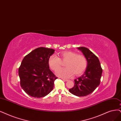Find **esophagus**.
I'll use <instances>...</instances> for the list:
<instances>
[{
    "mask_svg": "<svg viewBox=\"0 0 121 121\" xmlns=\"http://www.w3.org/2000/svg\"><path fill=\"white\" fill-rule=\"evenodd\" d=\"M62 80H63L64 81H65V82H66V81H68V80H67V79H63V78H62Z\"/></svg>",
    "mask_w": 121,
    "mask_h": 121,
    "instance_id": "1",
    "label": "esophagus"
}]
</instances>
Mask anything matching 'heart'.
Returning <instances> with one entry per match:
<instances>
[{"label":"heart","mask_w":121,"mask_h":121,"mask_svg":"<svg viewBox=\"0 0 121 121\" xmlns=\"http://www.w3.org/2000/svg\"><path fill=\"white\" fill-rule=\"evenodd\" d=\"M60 58L55 55H51L49 58L48 64L53 71H56L62 65V62L66 61L65 69L56 71V75L64 78H69L74 74L75 76L81 75L86 70L87 60L84 55L77 54L71 51H63L59 53Z\"/></svg>","instance_id":"1"}]
</instances>
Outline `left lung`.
<instances>
[{
	"mask_svg": "<svg viewBox=\"0 0 121 121\" xmlns=\"http://www.w3.org/2000/svg\"><path fill=\"white\" fill-rule=\"evenodd\" d=\"M87 60V66L84 74L74 80V86L69 91L72 94L79 96H86L92 93L99 85L102 74V69L98 57L89 49L78 47Z\"/></svg>",
	"mask_w": 121,
	"mask_h": 121,
	"instance_id": "left-lung-1",
	"label": "left lung"
}]
</instances>
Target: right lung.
I'll list each match as a JSON object with an SVG mask.
<instances>
[{
  "mask_svg": "<svg viewBox=\"0 0 121 121\" xmlns=\"http://www.w3.org/2000/svg\"><path fill=\"white\" fill-rule=\"evenodd\" d=\"M54 52L53 49L39 47L22 60L18 69L20 83L28 95L44 97L53 90L57 77L49 69L48 60Z\"/></svg>",
  "mask_w": 121,
  "mask_h": 121,
  "instance_id": "obj_1",
  "label": "right lung"
}]
</instances>
